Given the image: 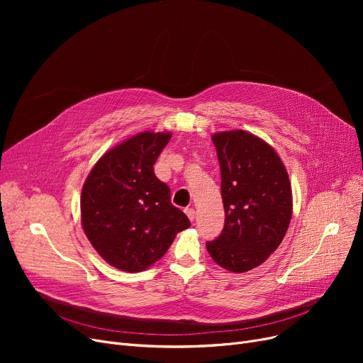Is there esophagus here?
<instances>
[{
	"instance_id": "34e87169",
	"label": "esophagus",
	"mask_w": 363,
	"mask_h": 363,
	"mask_svg": "<svg viewBox=\"0 0 363 363\" xmlns=\"http://www.w3.org/2000/svg\"><path fill=\"white\" fill-rule=\"evenodd\" d=\"M185 213H186V216H188V219L189 220H194V218H196V211H194V208L193 207H186L185 208Z\"/></svg>"
}]
</instances>
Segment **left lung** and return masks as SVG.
<instances>
[{
	"label": "left lung",
	"mask_w": 363,
	"mask_h": 363,
	"mask_svg": "<svg viewBox=\"0 0 363 363\" xmlns=\"http://www.w3.org/2000/svg\"><path fill=\"white\" fill-rule=\"evenodd\" d=\"M220 166L225 225L207 241L212 259L231 272H245L274 253L289 230L293 194L277 151L241 129L212 137Z\"/></svg>",
	"instance_id": "1"
}]
</instances>
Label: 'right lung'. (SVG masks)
I'll list each match as a JSON object with an SVG mask.
<instances>
[{"label": "right lung", "instance_id": "right-lung-1", "mask_svg": "<svg viewBox=\"0 0 363 363\" xmlns=\"http://www.w3.org/2000/svg\"><path fill=\"white\" fill-rule=\"evenodd\" d=\"M170 132L145 130L107 151L81 194V222L97 253L114 268L140 272L157 262L191 225L155 175Z\"/></svg>", "mask_w": 363, "mask_h": 363}]
</instances>
